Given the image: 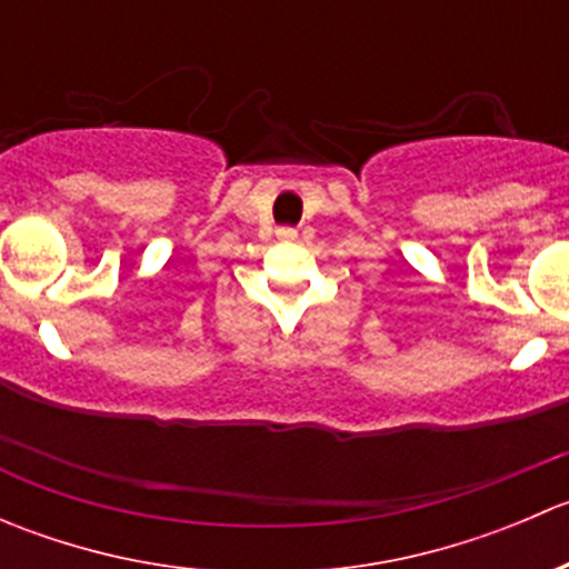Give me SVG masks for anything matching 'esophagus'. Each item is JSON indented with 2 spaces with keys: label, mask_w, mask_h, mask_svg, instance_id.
<instances>
[{
  "label": "esophagus",
  "mask_w": 569,
  "mask_h": 569,
  "mask_svg": "<svg viewBox=\"0 0 569 569\" xmlns=\"http://www.w3.org/2000/svg\"><path fill=\"white\" fill-rule=\"evenodd\" d=\"M283 237H289V239H291V237H295V231H291V228H286V231H283Z\"/></svg>",
  "instance_id": "obj_1"
}]
</instances>
